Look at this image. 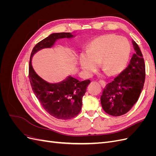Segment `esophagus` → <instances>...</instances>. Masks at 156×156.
<instances>
[{
    "mask_svg": "<svg viewBox=\"0 0 156 156\" xmlns=\"http://www.w3.org/2000/svg\"><path fill=\"white\" fill-rule=\"evenodd\" d=\"M99 83H100V84L102 86V87H105L106 86V82H105L104 81L101 80V81H99Z\"/></svg>",
    "mask_w": 156,
    "mask_h": 156,
    "instance_id": "1",
    "label": "esophagus"
}]
</instances>
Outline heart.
<instances>
[{
    "label": "heart",
    "instance_id": "1",
    "mask_svg": "<svg viewBox=\"0 0 156 156\" xmlns=\"http://www.w3.org/2000/svg\"><path fill=\"white\" fill-rule=\"evenodd\" d=\"M130 53L129 41L124 37L107 34L97 37L89 45L87 53L80 55V65L83 69L91 72L96 63L110 75H116L125 68Z\"/></svg>",
    "mask_w": 156,
    "mask_h": 156
}]
</instances>
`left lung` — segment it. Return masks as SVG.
Here are the masks:
<instances>
[{"label": "left lung", "mask_w": 156, "mask_h": 156, "mask_svg": "<svg viewBox=\"0 0 156 156\" xmlns=\"http://www.w3.org/2000/svg\"><path fill=\"white\" fill-rule=\"evenodd\" d=\"M135 53L123 72L108 83L101 96L103 109L119 116L128 112L137 101L145 80V64L139 45L132 41Z\"/></svg>", "instance_id": "1"}]
</instances>
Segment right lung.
I'll return each instance as SVG.
<instances>
[{
    "instance_id": "add662e5",
    "label": "right lung",
    "mask_w": 156,
    "mask_h": 156,
    "mask_svg": "<svg viewBox=\"0 0 156 156\" xmlns=\"http://www.w3.org/2000/svg\"><path fill=\"white\" fill-rule=\"evenodd\" d=\"M73 36L69 32L53 33L34 46L29 61V77L33 92L44 109L51 116L61 120L71 119L80 112L83 96L90 81H79L69 75L62 82L48 83L35 72L32 66V58L38 51L53 47L57 40Z\"/></svg>"
}]
</instances>
